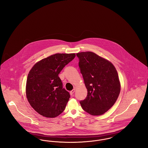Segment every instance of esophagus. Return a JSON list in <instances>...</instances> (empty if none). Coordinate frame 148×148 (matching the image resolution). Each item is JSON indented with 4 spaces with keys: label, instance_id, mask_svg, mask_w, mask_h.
Returning a JSON list of instances; mask_svg holds the SVG:
<instances>
[{
    "label": "esophagus",
    "instance_id": "obj_1",
    "mask_svg": "<svg viewBox=\"0 0 148 148\" xmlns=\"http://www.w3.org/2000/svg\"><path fill=\"white\" fill-rule=\"evenodd\" d=\"M75 92V89L74 88V89H73L72 91H71L70 92V93L71 95H72Z\"/></svg>",
    "mask_w": 148,
    "mask_h": 148
}]
</instances>
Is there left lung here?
Here are the masks:
<instances>
[{
    "label": "left lung",
    "mask_w": 148,
    "mask_h": 148,
    "mask_svg": "<svg viewBox=\"0 0 148 148\" xmlns=\"http://www.w3.org/2000/svg\"><path fill=\"white\" fill-rule=\"evenodd\" d=\"M76 56L87 90L85 99L79 101L81 107L92 115H101L114 105L120 92L116 70L110 62L93 52Z\"/></svg>",
    "instance_id": "1"
}]
</instances>
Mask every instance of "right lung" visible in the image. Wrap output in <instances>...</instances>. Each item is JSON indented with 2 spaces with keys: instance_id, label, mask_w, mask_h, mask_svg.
<instances>
[{
  "instance_id": "obj_1",
  "label": "right lung",
  "mask_w": 148,
  "mask_h": 148,
  "mask_svg": "<svg viewBox=\"0 0 148 148\" xmlns=\"http://www.w3.org/2000/svg\"><path fill=\"white\" fill-rule=\"evenodd\" d=\"M75 57V53H57L34 64L29 72L26 95L32 107L40 115L55 117L64 110L70 97L58 75Z\"/></svg>"
}]
</instances>
